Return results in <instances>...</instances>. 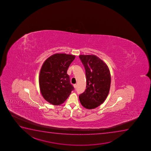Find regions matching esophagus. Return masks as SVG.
I'll return each instance as SVG.
<instances>
[{"mask_svg":"<svg viewBox=\"0 0 151 151\" xmlns=\"http://www.w3.org/2000/svg\"><path fill=\"white\" fill-rule=\"evenodd\" d=\"M73 86H74V87L75 88H76L77 87V85L76 84H74L73 85Z\"/></svg>","mask_w":151,"mask_h":151,"instance_id":"esophagus-1","label":"esophagus"}]
</instances>
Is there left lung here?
<instances>
[{
  "instance_id": "8db88e82",
  "label": "left lung",
  "mask_w": 151,
  "mask_h": 151,
  "mask_svg": "<svg viewBox=\"0 0 151 151\" xmlns=\"http://www.w3.org/2000/svg\"><path fill=\"white\" fill-rule=\"evenodd\" d=\"M86 77V88L79 95L80 103L85 108L92 109L105 101L110 91L111 75L108 67L95 55H80Z\"/></svg>"
}]
</instances>
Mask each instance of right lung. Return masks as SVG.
I'll return each mask as SVG.
<instances>
[{"label":"right lung","mask_w":151,"mask_h":151,"mask_svg":"<svg viewBox=\"0 0 151 151\" xmlns=\"http://www.w3.org/2000/svg\"><path fill=\"white\" fill-rule=\"evenodd\" d=\"M75 58V55H72L56 53L46 59L41 67L39 78L40 92L52 105L62 104L74 90L67 72Z\"/></svg>","instance_id":"1"}]
</instances>
